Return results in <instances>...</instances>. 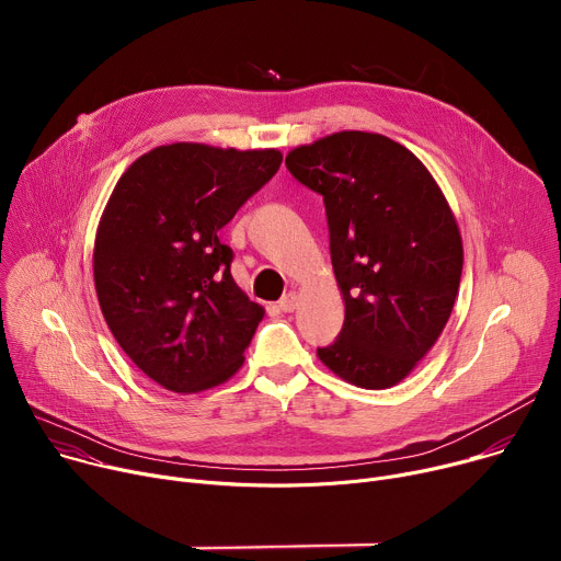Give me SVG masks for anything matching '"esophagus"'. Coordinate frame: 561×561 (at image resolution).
Masks as SVG:
<instances>
[{"mask_svg": "<svg viewBox=\"0 0 561 561\" xmlns=\"http://www.w3.org/2000/svg\"><path fill=\"white\" fill-rule=\"evenodd\" d=\"M279 310H284V312H293L295 308H297V293L295 290H290V293H286L282 299H279Z\"/></svg>", "mask_w": 561, "mask_h": 561, "instance_id": "34e87169", "label": "esophagus"}]
</instances>
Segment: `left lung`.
Instances as JSON below:
<instances>
[{
  "label": "left lung",
  "instance_id": "8db88e82",
  "mask_svg": "<svg viewBox=\"0 0 561 561\" xmlns=\"http://www.w3.org/2000/svg\"><path fill=\"white\" fill-rule=\"evenodd\" d=\"M286 169L324 197L346 306L337 340L317 357L359 388H390L450 317L463 266L453 210L420 159L377 133L342 130L297 146Z\"/></svg>",
  "mask_w": 561,
  "mask_h": 561
}]
</instances>
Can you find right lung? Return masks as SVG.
<instances>
[{
  "instance_id": "1",
  "label": "right lung",
  "mask_w": 561,
  "mask_h": 561,
  "mask_svg": "<svg viewBox=\"0 0 561 561\" xmlns=\"http://www.w3.org/2000/svg\"><path fill=\"white\" fill-rule=\"evenodd\" d=\"M279 164L275 148L180 141L119 178L95 237V290L113 337L159 386L206 390L244 364L264 308L234 284L217 232Z\"/></svg>"
}]
</instances>
